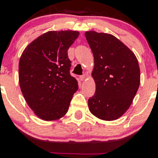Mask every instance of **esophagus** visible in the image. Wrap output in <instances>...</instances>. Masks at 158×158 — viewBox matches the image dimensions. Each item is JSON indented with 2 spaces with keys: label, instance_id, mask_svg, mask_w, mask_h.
Wrapping results in <instances>:
<instances>
[{
  "label": "esophagus",
  "instance_id": "obj_1",
  "mask_svg": "<svg viewBox=\"0 0 158 158\" xmlns=\"http://www.w3.org/2000/svg\"><path fill=\"white\" fill-rule=\"evenodd\" d=\"M85 75H81V76H79V79H80L81 81L85 80Z\"/></svg>",
  "mask_w": 158,
  "mask_h": 158
}]
</instances>
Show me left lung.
<instances>
[{"label":"left lung","mask_w":158,"mask_h":158,"mask_svg":"<svg viewBox=\"0 0 158 158\" xmlns=\"http://www.w3.org/2000/svg\"><path fill=\"white\" fill-rule=\"evenodd\" d=\"M85 35L94 58L96 92L88 99L89 110L99 119L114 120L128 109L138 90V61L115 36L95 31Z\"/></svg>","instance_id":"1"}]
</instances>
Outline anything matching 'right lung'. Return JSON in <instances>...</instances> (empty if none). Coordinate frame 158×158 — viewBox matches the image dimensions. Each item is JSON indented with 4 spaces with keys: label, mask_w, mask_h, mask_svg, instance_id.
Masks as SVG:
<instances>
[{
    "label": "right lung",
    "mask_w": 158,
    "mask_h": 158,
    "mask_svg": "<svg viewBox=\"0 0 158 158\" xmlns=\"http://www.w3.org/2000/svg\"><path fill=\"white\" fill-rule=\"evenodd\" d=\"M77 31H49L23 50L19 61V84L25 100L39 118L50 121L68 112L78 83L70 75L68 50Z\"/></svg>",
    "instance_id": "1"
}]
</instances>
